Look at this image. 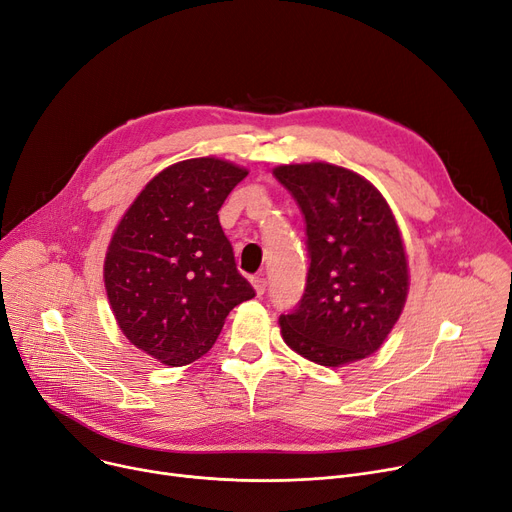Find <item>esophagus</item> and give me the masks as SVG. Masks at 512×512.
<instances>
[{
	"instance_id": "1",
	"label": "esophagus",
	"mask_w": 512,
	"mask_h": 512,
	"mask_svg": "<svg viewBox=\"0 0 512 512\" xmlns=\"http://www.w3.org/2000/svg\"><path fill=\"white\" fill-rule=\"evenodd\" d=\"M251 282H253V288H255V292H257V294H259V297H261V294H263V292H265V286H267V280H265V278H263V276H255V278H253V280H251Z\"/></svg>"
}]
</instances>
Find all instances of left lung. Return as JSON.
I'll return each mask as SVG.
<instances>
[{"label": "left lung", "instance_id": "obj_1", "mask_svg": "<svg viewBox=\"0 0 512 512\" xmlns=\"http://www.w3.org/2000/svg\"><path fill=\"white\" fill-rule=\"evenodd\" d=\"M274 176L305 218V292L280 315L284 342L305 359L340 367L373 355L409 292L407 255L382 193L363 176L326 164H290Z\"/></svg>", "mask_w": 512, "mask_h": 512}]
</instances>
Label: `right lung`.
Wrapping results in <instances>:
<instances>
[{
	"label": "right lung",
	"instance_id": "1",
	"mask_svg": "<svg viewBox=\"0 0 512 512\" xmlns=\"http://www.w3.org/2000/svg\"><path fill=\"white\" fill-rule=\"evenodd\" d=\"M247 174L218 157L178 161L143 188L107 247L103 280L118 326L164 365L203 357L228 313L255 297L218 218Z\"/></svg>",
	"mask_w": 512,
	"mask_h": 512
}]
</instances>
